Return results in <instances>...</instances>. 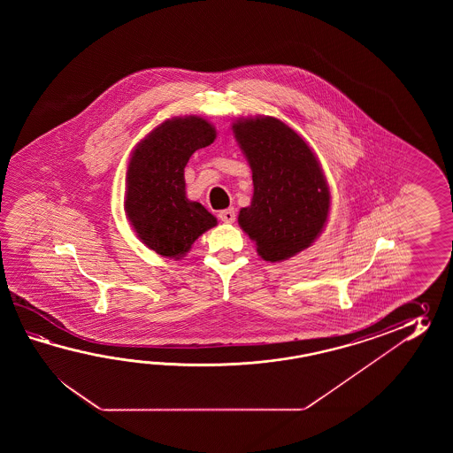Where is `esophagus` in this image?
I'll return each instance as SVG.
<instances>
[{"label": "esophagus", "mask_w": 453, "mask_h": 453, "mask_svg": "<svg viewBox=\"0 0 453 453\" xmlns=\"http://www.w3.org/2000/svg\"><path fill=\"white\" fill-rule=\"evenodd\" d=\"M219 219H220L223 223L234 222V220H236V213H234V209H225V211H220V212H219Z\"/></svg>", "instance_id": "obj_1"}]
</instances>
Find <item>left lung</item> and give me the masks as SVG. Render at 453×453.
Listing matches in <instances>:
<instances>
[{
  "instance_id": "left-lung-1",
  "label": "left lung",
  "mask_w": 453,
  "mask_h": 453,
  "mask_svg": "<svg viewBox=\"0 0 453 453\" xmlns=\"http://www.w3.org/2000/svg\"><path fill=\"white\" fill-rule=\"evenodd\" d=\"M233 133L254 183L238 223L262 259H289L309 248L327 222L330 193L322 168L303 137L277 118L240 119Z\"/></svg>"
}]
</instances>
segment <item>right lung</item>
Wrapping results in <instances>:
<instances>
[{
    "mask_svg": "<svg viewBox=\"0 0 453 453\" xmlns=\"http://www.w3.org/2000/svg\"><path fill=\"white\" fill-rule=\"evenodd\" d=\"M215 137V127L201 116L172 118L133 152L126 173V215L145 246L160 256L183 257L194 241L217 225L212 213L189 201L184 189V166Z\"/></svg>",
    "mask_w": 453,
    "mask_h": 453,
    "instance_id": "1",
    "label": "right lung"
}]
</instances>
